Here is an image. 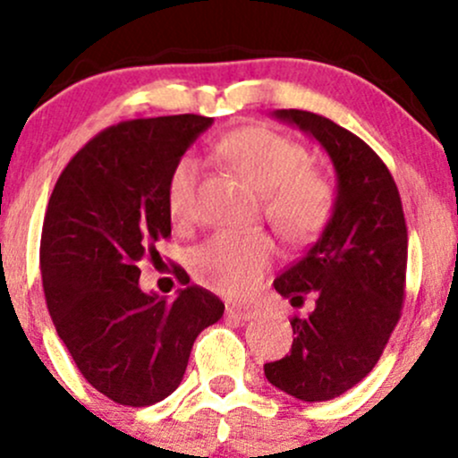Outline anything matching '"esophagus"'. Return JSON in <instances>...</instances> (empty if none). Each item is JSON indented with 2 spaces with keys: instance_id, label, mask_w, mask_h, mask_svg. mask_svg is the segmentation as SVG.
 I'll list each match as a JSON object with an SVG mask.
<instances>
[{
  "instance_id": "34e87169",
  "label": "esophagus",
  "mask_w": 458,
  "mask_h": 458,
  "mask_svg": "<svg viewBox=\"0 0 458 458\" xmlns=\"http://www.w3.org/2000/svg\"><path fill=\"white\" fill-rule=\"evenodd\" d=\"M225 318L237 321H250L256 318V313L250 309H241V306H228V309H225Z\"/></svg>"
}]
</instances>
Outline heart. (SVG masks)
Returning <instances> with one entry per match:
<instances>
[{
	"label": "heart",
	"mask_w": 458,
	"mask_h": 458,
	"mask_svg": "<svg viewBox=\"0 0 458 458\" xmlns=\"http://www.w3.org/2000/svg\"><path fill=\"white\" fill-rule=\"evenodd\" d=\"M217 152L256 193L263 195L269 224L291 243H306L328 225L335 213L333 180L309 167L304 145L265 128L248 125L225 134ZM199 163L180 156L167 178V208L175 221H189L195 206ZM276 248L263 233L215 234L193 254L195 278L228 298H250L274 260Z\"/></svg>",
	"instance_id": "1"
}]
</instances>
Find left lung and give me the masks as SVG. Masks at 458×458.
Listing matches in <instances>:
<instances>
[{
    "mask_svg": "<svg viewBox=\"0 0 458 458\" xmlns=\"http://www.w3.org/2000/svg\"><path fill=\"white\" fill-rule=\"evenodd\" d=\"M274 117L326 149L336 202L319 239L274 280L291 306L310 295L315 309L291 319V352L265 363V376L293 398L326 402L374 369L398 324L409 250L404 210L389 169L365 140L306 110H274Z\"/></svg>",
    "mask_w": 458,
    "mask_h": 458,
    "instance_id": "left-lung-1",
    "label": "left lung"
}]
</instances>
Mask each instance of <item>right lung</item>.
Wrapping results in <instances>:
<instances>
[{
    "mask_svg": "<svg viewBox=\"0 0 458 458\" xmlns=\"http://www.w3.org/2000/svg\"><path fill=\"white\" fill-rule=\"evenodd\" d=\"M213 125L202 114L134 119L104 130L69 160L41 237L45 300L56 333L99 394L149 406L182 383L193 341L224 315L198 284L174 300L145 293L139 263L172 234L167 178ZM175 276L189 283L187 271Z\"/></svg>",
    "mask_w": 458,
    "mask_h": 458,
    "instance_id": "1",
    "label": "right lung"
}]
</instances>
